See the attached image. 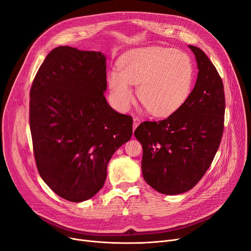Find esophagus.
<instances>
[{
  "label": "esophagus",
  "mask_w": 251,
  "mask_h": 251,
  "mask_svg": "<svg viewBox=\"0 0 251 251\" xmlns=\"http://www.w3.org/2000/svg\"><path fill=\"white\" fill-rule=\"evenodd\" d=\"M139 124H140V119L138 117H134L133 118V130H135Z\"/></svg>",
  "instance_id": "1"
}]
</instances>
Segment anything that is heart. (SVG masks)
Listing matches in <instances>:
<instances>
[{"label": "heart", "instance_id": "b5f03b06", "mask_svg": "<svg viewBox=\"0 0 251 251\" xmlns=\"http://www.w3.org/2000/svg\"><path fill=\"white\" fill-rule=\"evenodd\" d=\"M119 71L108 74V84L117 107L126 111L134 101L132 85L154 116L176 112L190 95L193 66L189 57L171 48L147 47L131 50L119 59Z\"/></svg>", "mask_w": 251, "mask_h": 251}]
</instances>
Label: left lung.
I'll return each instance as SVG.
<instances>
[{
    "mask_svg": "<svg viewBox=\"0 0 251 251\" xmlns=\"http://www.w3.org/2000/svg\"><path fill=\"white\" fill-rule=\"evenodd\" d=\"M188 47L199 74L187 100L165 120L146 121L134 131L143 149V179L167 195L184 193L199 183L214 160L224 131L222 79L200 48Z\"/></svg>",
    "mask_w": 251,
    "mask_h": 251,
    "instance_id": "8db88e82",
    "label": "left lung"
}]
</instances>
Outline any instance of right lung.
I'll return each mask as SVG.
<instances>
[{"instance_id":"right-lung-1","label":"right lung","mask_w":251,"mask_h":251,"mask_svg":"<svg viewBox=\"0 0 251 251\" xmlns=\"http://www.w3.org/2000/svg\"><path fill=\"white\" fill-rule=\"evenodd\" d=\"M100 51L52 50L30 89L29 125L38 173L62 199L81 202L103 186L114 152L132 135V118L112 109Z\"/></svg>"}]
</instances>
